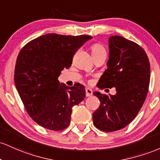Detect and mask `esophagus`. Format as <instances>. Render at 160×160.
I'll use <instances>...</instances> for the list:
<instances>
[{
	"instance_id": "obj_1",
	"label": "esophagus",
	"mask_w": 160,
	"mask_h": 160,
	"mask_svg": "<svg viewBox=\"0 0 160 160\" xmlns=\"http://www.w3.org/2000/svg\"><path fill=\"white\" fill-rule=\"evenodd\" d=\"M86 91V97H91L92 96V90L90 89V88H86L85 89Z\"/></svg>"
}]
</instances>
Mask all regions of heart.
<instances>
[{
	"label": "heart",
	"instance_id": "heart-1",
	"mask_svg": "<svg viewBox=\"0 0 160 160\" xmlns=\"http://www.w3.org/2000/svg\"><path fill=\"white\" fill-rule=\"evenodd\" d=\"M91 53H92V55L101 53V52H106L103 45H101L100 44H94L92 46H91Z\"/></svg>",
	"mask_w": 160,
	"mask_h": 160
}]
</instances>
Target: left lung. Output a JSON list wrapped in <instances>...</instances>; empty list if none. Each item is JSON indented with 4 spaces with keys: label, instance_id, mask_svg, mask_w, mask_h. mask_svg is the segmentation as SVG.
I'll return each mask as SVG.
<instances>
[{
    "label": "left lung",
    "instance_id": "left-lung-1",
    "mask_svg": "<svg viewBox=\"0 0 160 160\" xmlns=\"http://www.w3.org/2000/svg\"><path fill=\"white\" fill-rule=\"evenodd\" d=\"M108 42L107 69L98 87L116 88V94L93 93L100 102L93 122L98 129L110 132L125 128L138 115L148 92L150 66L146 52L136 43L119 35L110 36Z\"/></svg>",
    "mask_w": 160,
    "mask_h": 160
}]
</instances>
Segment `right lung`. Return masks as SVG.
<instances>
[{
  "mask_svg": "<svg viewBox=\"0 0 160 160\" xmlns=\"http://www.w3.org/2000/svg\"><path fill=\"white\" fill-rule=\"evenodd\" d=\"M90 35L46 34L22 48L16 62L14 82L30 117L43 128L61 131L70 124L72 108L85 97V87H68L58 81L72 65L75 51Z\"/></svg>",
  "mask_w": 160,
  "mask_h": 160,
  "instance_id": "obj_1",
  "label": "right lung"
}]
</instances>
